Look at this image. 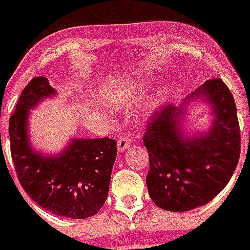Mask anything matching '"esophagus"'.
Listing matches in <instances>:
<instances>
[{"label":"esophagus","instance_id":"obj_1","mask_svg":"<svg viewBox=\"0 0 250 250\" xmlns=\"http://www.w3.org/2000/svg\"><path fill=\"white\" fill-rule=\"evenodd\" d=\"M130 146V138L129 137H121L120 139L117 140V150L120 152H123V151L127 150Z\"/></svg>","mask_w":250,"mask_h":250}]
</instances>
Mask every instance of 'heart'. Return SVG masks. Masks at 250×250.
Here are the masks:
<instances>
[{
  "label": "heart",
  "mask_w": 250,
  "mask_h": 250,
  "mask_svg": "<svg viewBox=\"0 0 250 250\" xmlns=\"http://www.w3.org/2000/svg\"><path fill=\"white\" fill-rule=\"evenodd\" d=\"M103 99L105 100L110 106H120L125 103L130 102L133 98L137 95V87H127V85H121L117 83H107L103 89ZM162 99V94L157 93L155 97L151 99V105H156Z\"/></svg>",
  "instance_id": "1"
}]
</instances>
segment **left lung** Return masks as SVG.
<instances>
[{
    "label": "left lung",
    "mask_w": 250,
    "mask_h": 250,
    "mask_svg": "<svg viewBox=\"0 0 250 250\" xmlns=\"http://www.w3.org/2000/svg\"><path fill=\"white\" fill-rule=\"evenodd\" d=\"M202 96L214 116L208 132L188 137L183 104ZM143 141L148 151V195L165 210L188 211L210 202L230 181L241 152L234 99L220 78L206 81L180 107L167 104L151 116Z\"/></svg>",
    "instance_id": "obj_1"
}]
</instances>
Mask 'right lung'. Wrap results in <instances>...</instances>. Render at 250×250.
I'll list each match as a JSON object with an SVG mask.
<instances>
[{"mask_svg": "<svg viewBox=\"0 0 250 250\" xmlns=\"http://www.w3.org/2000/svg\"><path fill=\"white\" fill-rule=\"evenodd\" d=\"M48 78H32L9 118L11 153L20 185L40 207L54 215L85 219L100 210L107 198L116 140L71 139L55 156L35 151L27 135L30 110L54 97ZM1 139V134H0Z\"/></svg>", "mask_w": 250, "mask_h": 250, "instance_id": "right-lung-1", "label": "right lung"}]
</instances>
